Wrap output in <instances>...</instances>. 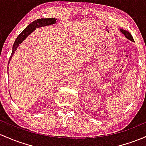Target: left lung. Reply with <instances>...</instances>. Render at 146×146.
Listing matches in <instances>:
<instances>
[{
	"instance_id": "8db88e82",
	"label": "left lung",
	"mask_w": 146,
	"mask_h": 146,
	"mask_svg": "<svg viewBox=\"0 0 146 146\" xmlns=\"http://www.w3.org/2000/svg\"><path fill=\"white\" fill-rule=\"evenodd\" d=\"M121 33H122L123 34L125 35V36L126 38H127L128 39L131 40L132 41H134V39H133L132 36L131 35V34L129 33V32L126 31V30H121Z\"/></svg>"
}]
</instances>
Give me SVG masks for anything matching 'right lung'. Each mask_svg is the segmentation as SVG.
Returning a JSON list of instances; mask_svg holds the SVG:
<instances>
[{"instance_id":"obj_1","label":"right lung","mask_w":146,"mask_h":146,"mask_svg":"<svg viewBox=\"0 0 146 146\" xmlns=\"http://www.w3.org/2000/svg\"><path fill=\"white\" fill-rule=\"evenodd\" d=\"M56 20L57 19L54 18H48V19H36V20L34 21L33 23H31L30 25H28L26 27V28H25L23 30L21 33L17 36V39L14 41L13 48H12V52L11 54L10 57H9V60H11L12 56H13L14 53L15 52V50L17 49L18 46L21 43H22L23 41V40L28 36L30 33H33V31L36 29V28H39V27L42 26H46V25H50L52 24H54L56 23Z\"/></svg>"}]
</instances>
